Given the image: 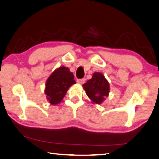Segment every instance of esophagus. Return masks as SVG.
I'll use <instances>...</instances> for the list:
<instances>
[{
  "label": "esophagus",
  "mask_w": 159,
  "mask_h": 159,
  "mask_svg": "<svg viewBox=\"0 0 159 159\" xmlns=\"http://www.w3.org/2000/svg\"><path fill=\"white\" fill-rule=\"evenodd\" d=\"M85 80L84 78H82V79H80V80H77V82L79 83L80 84H84V83L85 82Z\"/></svg>",
  "instance_id": "34e87169"
}]
</instances>
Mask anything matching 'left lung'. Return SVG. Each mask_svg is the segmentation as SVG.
Returning a JSON list of instances; mask_svg holds the SVG:
<instances>
[{
  "label": "left lung",
  "mask_w": 159,
  "mask_h": 159,
  "mask_svg": "<svg viewBox=\"0 0 159 159\" xmlns=\"http://www.w3.org/2000/svg\"><path fill=\"white\" fill-rule=\"evenodd\" d=\"M82 87L87 97L95 104H102L109 96L110 89L109 82L100 72H94L92 79L84 83Z\"/></svg>",
  "instance_id": "obj_1"
}]
</instances>
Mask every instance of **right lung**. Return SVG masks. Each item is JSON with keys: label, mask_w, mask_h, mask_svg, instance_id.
Returning a JSON list of instances; mask_svg holds the SVG:
<instances>
[{"label": "right lung", "mask_w": 159, "mask_h": 159, "mask_svg": "<svg viewBox=\"0 0 159 159\" xmlns=\"http://www.w3.org/2000/svg\"><path fill=\"white\" fill-rule=\"evenodd\" d=\"M75 83L74 75L69 68L64 66L57 68L45 83V94L48 101L52 105L60 104L69 88Z\"/></svg>", "instance_id": "obj_1"}]
</instances>
